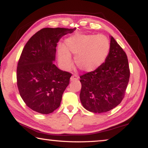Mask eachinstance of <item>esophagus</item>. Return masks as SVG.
I'll return each mask as SVG.
<instances>
[{
  "label": "esophagus",
  "instance_id": "34e87169",
  "mask_svg": "<svg viewBox=\"0 0 148 148\" xmlns=\"http://www.w3.org/2000/svg\"><path fill=\"white\" fill-rule=\"evenodd\" d=\"M78 79V75H73L71 78H70V81H74L77 80Z\"/></svg>",
  "mask_w": 148,
  "mask_h": 148
}]
</instances>
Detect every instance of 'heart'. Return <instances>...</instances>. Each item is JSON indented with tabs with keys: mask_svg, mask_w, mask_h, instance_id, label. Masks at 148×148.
<instances>
[{
	"mask_svg": "<svg viewBox=\"0 0 148 148\" xmlns=\"http://www.w3.org/2000/svg\"><path fill=\"white\" fill-rule=\"evenodd\" d=\"M110 48L108 39L103 35L76 34L66 40L65 48H59V61L65 68H70L72 53L76 55L75 61L80 70L92 72L104 62Z\"/></svg>",
	"mask_w": 148,
	"mask_h": 148,
	"instance_id": "heart-1",
	"label": "heart"
}]
</instances>
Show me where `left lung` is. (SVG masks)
Segmentation results:
<instances>
[{
    "label": "left lung",
    "mask_w": 148,
    "mask_h": 148,
    "mask_svg": "<svg viewBox=\"0 0 148 148\" xmlns=\"http://www.w3.org/2000/svg\"><path fill=\"white\" fill-rule=\"evenodd\" d=\"M130 68L127 55L112 36L105 62L96 70L80 76V98L85 109L103 113L120 104L128 84Z\"/></svg>",
    "instance_id": "left-lung-1"
}]
</instances>
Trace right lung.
<instances>
[{"mask_svg": "<svg viewBox=\"0 0 148 148\" xmlns=\"http://www.w3.org/2000/svg\"><path fill=\"white\" fill-rule=\"evenodd\" d=\"M76 28H45L30 38L21 53L16 70L17 86L26 106L43 114L60 106L72 74L54 64L59 40Z\"/></svg>", "mask_w": 148, "mask_h": 148, "instance_id": "1", "label": "right lung"}]
</instances>
